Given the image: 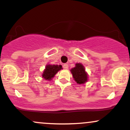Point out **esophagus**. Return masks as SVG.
<instances>
[{"label":"esophagus","instance_id":"obj_1","mask_svg":"<svg viewBox=\"0 0 130 130\" xmlns=\"http://www.w3.org/2000/svg\"><path fill=\"white\" fill-rule=\"evenodd\" d=\"M63 68L64 69H68V65L67 63H65L63 65Z\"/></svg>","mask_w":130,"mask_h":130}]
</instances>
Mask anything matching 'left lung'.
<instances>
[{"mask_svg": "<svg viewBox=\"0 0 130 130\" xmlns=\"http://www.w3.org/2000/svg\"><path fill=\"white\" fill-rule=\"evenodd\" d=\"M73 74L74 80L78 84H84L88 80V74L85 70L84 67L81 63H76V66L70 70Z\"/></svg>", "mask_w": 130, "mask_h": 130, "instance_id": "1", "label": "left lung"}]
</instances>
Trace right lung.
Returning a JSON list of instances; mask_svg holds the SVG:
<instances>
[{
  "label": "right lung",
  "instance_id": "1",
  "mask_svg": "<svg viewBox=\"0 0 130 130\" xmlns=\"http://www.w3.org/2000/svg\"><path fill=\"white\" fill-rule=\"evenodd\" d=\"M62 69V67L61 65H50L48 64L45 67L44 71H43L42 77L46 80H51L53 77H54L56 74L59 70Z\"/></svg>",
  "mask_w": 130,
  "mask_h": 130
}]
</instances>
